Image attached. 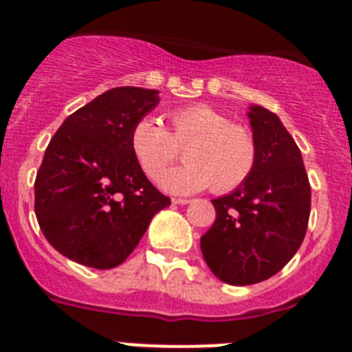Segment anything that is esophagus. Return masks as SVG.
<instances>
[{
	"label": "esophagus",
	"instance_id": "34e87169",
	"mask_svg": "<svg viewBox=\"0 0 352 352\" xmlns=\"http://www.w3.org/2000/svg\"><path fill=\"white\" fill-rule=\"evenodd\" d=\"M170 201H173V204H188L190 203V199H183V197H173Z\"/></svg>",
	"mask_w": 352,
	"mask_h": 352
}]
</instances>
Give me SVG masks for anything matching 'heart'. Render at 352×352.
Masks as SVG:
<instances>
[{"instance_id": "1", "label": "heart", "mask_w": 352, "mask_h": 352, "mask_svg": "<svg viewBox=\"0 0 352 352\" xmlns=\"http://www.w3.org/2000/svg\"><path fill=\"white\" fill-rule=\"evenodd\" d=\"M169 130L153 118H141L130 132V149L146 178L157 182L185 148V166L162 178L173 194L211 190L227 194L252 176L259 148L248 126L208 105H188L167 114Z\"/></svg>"}]
</instances>
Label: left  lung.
<instances>
[{
  "label": "left lung",
  "mask_w": 352,
  "mask_h": 352,
  "mask_svg": "<svg viewBox=\"0 0 352 352\" xmlns=\"http://www.w3.org/2000/svg\"><path fill=\"white\" fill-rule=\"evenodd\" d=\"M259 157L250 178L213 199L217 219L201 238L203 257L226 284L250 285L280 272L307 232L310 183L301 151L276 114L250 105Z\"/></svg>",
  "instance_id": "obj_1"
}]
</instances>
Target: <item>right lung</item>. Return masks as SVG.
<instances>
[{"instance_id": "right-lung-1", "label": "right lung", "mask_w": 352, "mask_h": 352, "mask_svg": "<svg viewBox=\"0 0 352 352\" xmlns=\"http://www.w3.org/2000/svg\"><path fill=\"white\" fill-rule=\"evenodd\" d=\"M158 100L157 89H109L70 114L51 139L36 173L35 213L61 256L89 268H116L170 204L130 149L132 126Z\"/></svg>"}]
</instances>
